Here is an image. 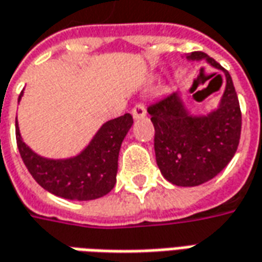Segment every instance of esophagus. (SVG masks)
Masks as SVG:
<instances>
[{
	"instance_id": "obj_1",
	"label": "esophagus",
	"mask_w": 262,
	"mask_h": 262,
	"mask_svg": "<svg viewBox=\"0 0 262 262\" xmlns=\"http://www.w3.org/2000/svg\"><path fill=\"white\" fill-rule=\"evenodd\" d=\"M132 115H133V118L135 119H140L143 118L144 115H146V107L142 102H137L136 105L133 106V109H132Z\"/></svg>"
}]
</instances>
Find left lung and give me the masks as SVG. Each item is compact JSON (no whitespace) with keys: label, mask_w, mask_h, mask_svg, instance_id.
<instances>
[{"label":"left lung","mask_w":262,"mask_h":262,"mask_svg":"<svg viewBox=\"0 0 262 262\" xmlns=\"http://www.w3.org/2000/svg\"><path fill=\"white\" fill-rule=\"evenodd\" d=\"M188 59H206L226 74L220 107L207 116H190L177 93L147 106L155 126L156 162L166 180L182 187L200 186L233 159L241 135V109L230 74L207 54L195 51Z\"/></svg>","instance_id":"8db88e82"}]
</instances>
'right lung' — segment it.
Here are the masks:
<instances>
[{
  "instance_id": "1",
  "label": "right lung",
  "mask_w": 262,
  "mask_h": 262,
  "mask_svg": "<svg viewBox=\"0 0 262 262\" xmlns=\"http://www.w3.org/2000/svg\"><path fill=\"white\" fill-rule=\"evenodd\" d=\"M23 92L19 95V99ZM133 125L130 113L106 122L79 156L49 160L35 155L24 143L15 122L16 146L35 182L49 193L69 200H95L116 184L120 144Z\"/></svg>"
}]
</instances>
